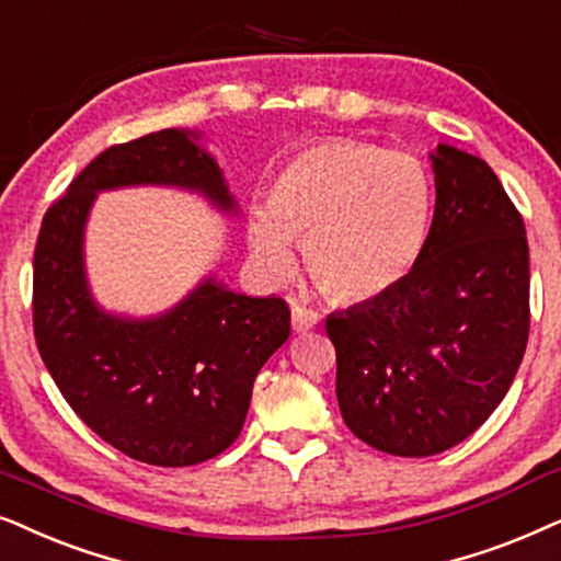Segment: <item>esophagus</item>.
Returning <instances> with one entry per match:
<instances>
[{
    "label": "esophagus",
    "instance_id": "34e87169",
    "mask_svg": "<svg viewBox=\"0 0 561 561\" xmlns=\"http://www.w3.org/2000/svg\"><path fill=\"white\" fill-rule=\"evenodd\" d=\"M318 312L302 308V305H293V328L297 333H308L318 325Z\"/></svg>",
    "mask_w": 561,
    "mask_h": 561
}]
</instances>
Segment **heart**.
<instances>
[{
    "label": "heart",
    "instance_id": "heart-1",
    "mask_svg": "<svg viewBox=\"0 0 561 561\" xmlns=\"http://www.w3.org/2000/svg\"><path fill=\"white\" fill-rule=\"evenodd\" d=\"M431 179L413 153L331 138L297 151L249 218L253 259L274 279L295 272V245L328 297L377 300L417 264L431 228Z\"/></svg>",
    "mask_w": 561,
    "mask_h": 561
}]
</instances>
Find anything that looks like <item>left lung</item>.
Wrapping results in <instances>:
<instances>
[{
	"mask_svg": "<svg viewBox=\"0 0 561 561\" xmlns=\"http://www.w3.org/2000/svg\"><path fill=\"white\" fill-rule=\"evenodd\" d=\"M436 210L410 274L325 320L335 398L364 444L433 457L488 421L528 341V243L495 171L461 148L428 153Z\"/></svg>",
	"mask_w": 561,
	"mask_h": 561,
	"instance_id": "left-lung-1",
	"label": "left lung"
}]
</instances>
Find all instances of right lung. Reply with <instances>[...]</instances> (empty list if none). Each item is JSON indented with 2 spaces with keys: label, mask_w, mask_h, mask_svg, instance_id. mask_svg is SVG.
I'll use <instances>...</instances> for the list:
<instances>
[{
  "label": "right lung",
  "mask_w": 561,
  "mask_h": 561,
  "mask_svg": "<svg viewBox=\"0 0 561 561\" xmlns=\"http://www.w3.org/2000/svg\"><path fill=\"white\" fill-rule=\"evenodd\" d=\"M125 186H174L238 218L203 133L167 128L107 148L43 218L33 259L35 341L66 402L102 442L146 465H199L241 433L253 379L289 339V308L207 274L159 316L104 310L87 276V222L96 194Z\"/></svg>",
  "instance_id": "add662e5"
}]
</instances>
